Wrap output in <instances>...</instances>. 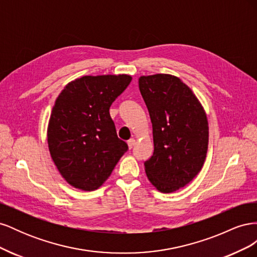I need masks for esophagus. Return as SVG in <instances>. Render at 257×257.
<instances>
[{"label": "esophagus", "mask_w": 257, "mask_h": 257, "mask_svg": "<svg viewBox=\"0 0 257 257\" xmlns=\"http://www.w3.org/2000/svg\"><path fill=\"white\" fill-rule=\"evenodd\" d=\"M134 145H135V139L134 138H131L130 141H127V146H128L130 149H132V148L134 147Z\"/></svg>", "instance_id": "esophagus-1"}]
</instances>
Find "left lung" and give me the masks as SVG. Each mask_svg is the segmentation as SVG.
Returning <instances> with one entry per match:
<instances>
[{
	"mask_svg": "<svg viewBox=\"0 0 257 257\" xmlns=\"http://www.w3.org/2000/svg\"><path fill=\"white\" fill-rule=\"evenodd\" d=\"M139 90L152 123L154 151L145 162L149 181L162 193L190 183L203 167L209 142L207 115L198 98L178 77L142 76Z\"/></svg>",
	"mask_w": 257,
	"mask_h": 257,
	"instance_id": "left-lung-1",
	"label": "left lung"
}]
</instances>
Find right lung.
Returning <instances> with one entry per match:
<instances>
[{"label":"right lung","instance_id":"add662e5","mask_svg":"<svg viewBox=\"0 0 257 257\" xmlns=\"http://www.w3.org/2000/svg\"><path fill=\"white\" fill-rule=\"evenodd\" d=\"M132 81L130 75L83 76L68 82L52 108L47 141L66 182L98 189L128 149L118 138L109 108Z\"/></svg>","mask_w":257,"mask_h":257}]
</instances>
